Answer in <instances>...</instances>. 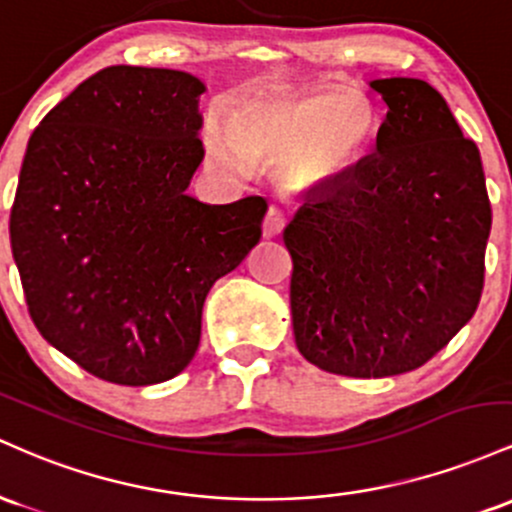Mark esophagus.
<instances>
[{"mask_svg": "<svg viewBox=\"0 0 512 512\" xmlns=\"http://www.w3.org/2000/svg\"><path fill=\"white\" fill-rule=\"evenodd\" d=\"M285 227H287V212L280 208L268 210L266 220H263V234H266V237H278Z\"/></svg>", "mask_w": 512, "mask_h": 512, "instance_id": "1", "label": "esophagus"}]
</instances>
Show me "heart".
Instances as JSON below:
<instances>
[{"mask_svg":"<svg viewBox=\"0 0 512 512\" xmlns=\"http://www.w3.org/2000/svg\"><path fill=\"white\" fill-rule=\"evenodd\" d=\"M372 128L370 103L350 91L329 89L241 99L227 108V116H212L203 137L205 152L222 169L283 164L290 186L321 188L358 166Z\"/></svg>","mask_w":512,"mask_h":512,"instance_id":"heart-1","label":"heart"}]
</instances>
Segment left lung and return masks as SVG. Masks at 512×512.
<instances>
[{"label":"left lung","mask_w":512,"mask_h":512,"mask_svg":"<svg viewBox=\"0 0 512 512\" xmlns=\"http://www.w3.org/2000/svg\"><path fill=\"white\" fill-rule=\"evenodd\" d=\"M389 106L375 154L304 198L283 232L300 353L343 377L426 365L474 317L491 200L479 147L433 86L370 82Z\"/></svg>","instance_id":"8db88e82"}]
</instances>
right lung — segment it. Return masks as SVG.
<instances>
[{
	"label": "right lung",
	"instance_id": "add662e5",
	"mask_svg": "<svg viewBox=\"0 0 512 512\" xmlns=\"http://www.w3.org/2000/svg\"><path fill=\"white\" fill-rule=\"evenodd\" d=\"M203 91L179 70L106 67L28 140L9 215L28 314L99 380L145 387L186 370L210 287L261 239V195H186L205 154Z\"/></svg>",
	"mask_w": 512,
	"mask_h": 512
}]
</instances>
